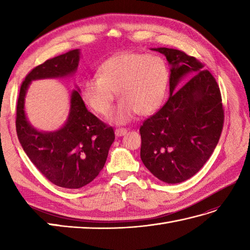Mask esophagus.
<instances>
[{"instance_id": "1", "label": "esophagus", "mask_w": 250, "mask_h": 250, "mask_svg": "<svg viewBox=\"0 0 250 250\" xmlns=\"http://www.w3.org/2000/svg\"><path fill=\"white\" fill-rule=\"evenodd\" d=\"M126 132H128V130L125 129V128H118V129L115 130V134L117 136H124L126 133Z\"/></svg>"}]
</instances>
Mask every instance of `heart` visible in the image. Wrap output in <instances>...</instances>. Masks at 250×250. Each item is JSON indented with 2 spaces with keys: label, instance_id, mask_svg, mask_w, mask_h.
Listing matches in <instances>:
<instances>
[{
  "label": "heart",
  "instance_id": "heart-1",
  "mask_svg": "<svg viewBox=\"0 0 250 250\" xmlns=\"http://www.w3.org/2000/svg\"><path fill=\"white\" fill-rule=\"evenodd\" d=\"M169 72L163 58L143 52L122 51L99 66L98 76L84 79L81 95L88 107L106 116L116 99H121L109 120L124 125L134 116L155 113L167 97Z\"/></svg>",
  "mask_w": 250,
  "mask_h": 250
}]
</instances>
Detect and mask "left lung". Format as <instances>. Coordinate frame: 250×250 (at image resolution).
Masks as SVG:
<instances>
[{
	"label": "left lung",
	"instance_id": "1",
	"mask_svg": "<svg viewBox=\"0 0 250 250\" xmlns=\"http://www.w3.org/2000/svg\"><path fill=\"white\" fill-rule=\"evenodd\" d=\"M171 65L169 98L140 128L141 159L152 175L178 184L198 173L218 144L224 126L221 93L215 77L194 57L177 49L152 48ZM192 76L183 87L179 83Z\"/></svg>",
	"mask_w": 250,
	"mask_h": 250
}]
</instances>
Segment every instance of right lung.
Masks as SVG:
<instances>
[{"label":"right lung","mask_w":250,"mask_h":250,"mask_svg":"<svg viewBox=\"0 0 250 250\" xmlns=\"http://www.w3.org/2000/svg\"><path fill=\"white\" fill-rule=\"evenodd\" d=\"M79 59L81 51L74 49L34 67L20 87L16 115V131L26 156L49 182L67 189L83 187L102 171L115 140L114 130L87 109L78 88L71 93L66 122L54 132L39 131L30 124L24 98L32 81L71 76Z\"/></svg>","instance_id":"obj_1"}]
</instances>
